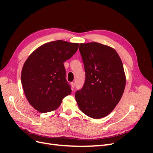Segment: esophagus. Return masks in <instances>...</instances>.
I'll use <instances>...</instances> for the list:
<instances>
[{"label":"esophagus","mask_w":153,"mask_h":153,"mask_svg":"<svg viewBox=\"0 0 153 153\" xmlns=\"http://www.w3.org/2000/svg\"><path fill=\"white\" fill-rule=\"evenodd\" d=\"M75 83H74V82H71V87H72V88H74V87H75Z\"/></svg>","instance_id":"34e87169"}]
</instances>
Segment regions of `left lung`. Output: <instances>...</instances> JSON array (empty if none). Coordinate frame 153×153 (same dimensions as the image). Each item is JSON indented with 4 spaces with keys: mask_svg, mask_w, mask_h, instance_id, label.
Instances as JSON below:
<instances>
[{
    "mask_svg": "<svg viewBox=\"0 0 153 153\" xmlns=\"http://www.w3.org/2000/svg\"><path fill=\"white\" fill-rule=\"evenodd\" d=\"M85 80L75 93L78 107L87 116L101 119L115 108L123 94L126 76L113 48L96 42L80 43Z\"/></svg>",
    "mask_w": 153,
    "mask_h": 153,
    "instance_id": "obj_1",
    "label": "left lung"
}]
</instances>
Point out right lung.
Here are the masks:
<instances>
[{
    "label": "right lung",
    "mask_w": 153,
    "mask_h": 153,
    "mask_svg": "<svg viewBox=\"0 0 153 153\" xmlns=\"http://www.w3.org/2000/svg\"><path fill=\"white\" fill-rule=\"evenodd\" d=\"M78 45L51 41L36 49L25 61L21 75L23 89L29 103L38 112L56 110L71 94L64 62L76 53Z\"/></svg>",
    "instance_id": "right-lung-1"
}]
</instances>
